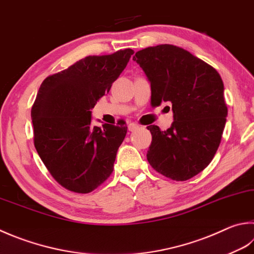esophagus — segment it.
Returning <instances> with one entry per match:
<instances>
[{"label":"esophagus","mask_w":254,"mask_h":254,"mask_svg":"<svg viewBox=\"0 0 254 254\" xmlns=\"http://www.w3.org/2000/svg\"><path fill=\"white\" fill-rule=\"evenodd\" d=\"M138 128H139V126H138L136 123H129L128 124V130L129 131H133V130H136V129H138Z\"/></svg>","instance_id":"34e87169"}]
</instances>
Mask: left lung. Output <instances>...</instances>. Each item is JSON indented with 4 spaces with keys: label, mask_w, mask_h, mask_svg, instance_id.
I'll use <instances>...</instances> for the list:
<instances>
[{
    "label": "left lung",
    "mask_w": 254,
    "mask_h": 254,
    "mask_svg": "<svg viewBox=\"0 0 254 254\" xmlns=\"http://www.w3.org/2000/svg\"><path fill=\"white\" fill-rule=\"evenodd\" d=\"M132 60L149 79L151 106L169 102L174 112L167 130L147 127L152 136L148 162L169 179L192 178L211 162L221 142L228 115L221 77L211 65L170 44L138 51Z\"/></svg>",
    "instance_id": "obj_1"
}]
</instances>
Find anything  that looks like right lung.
<instances>
[{
	"label": "right lung",
	"instance_id": "1",
	"mask_svg": "<svg viewBox=\"0 0 254 254\" xmlns=\"http://www.w3.org/2000/svg\"><path fill=\"white\" fill-rule=\"evenodd\" d=\"M133 51L93 55L43 80L31 116L34 146L53 178L76 193L92 192L114 170L126 123L92 127V109L125 69Z\"/></svg>",
	"mask_w": 254,
	"mask_h": 254
}]
</instances>
